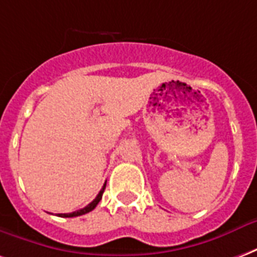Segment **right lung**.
<instances>
[{
    "label": "right lung",
    "instance_id": "obj_1",
    "mask_svg": "<svg viewBox=\"0 0 257 257\" xmlns=\"http://www.w3.org/2000/svg\"><path fill=\"white\" fill-rule=\"evenodd\" d=\"M104 188H106V184H104L103 188L100 189V192H99V193H98V196L95 197L94 200L91 201L88 206H85L84 208H81V210H79V211H75V212H70V214H58V216H61V218H73V216L84 215V214H87V212H90V211H92L95 208V207L98 206V203H99L100 199H102V195H103Z\"/></svg>",
    "mask_w": 257,
    "mask_h": 257
}]
</instances>
